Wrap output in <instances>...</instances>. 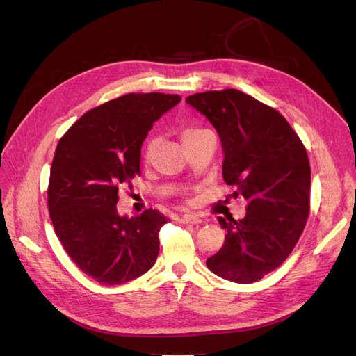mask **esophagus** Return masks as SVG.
<instances>
[{"label": "esophagus", "mask_w": 356, "mask_h": 356, "mask_svg": "<svg viewBox=\"0 0 356 356\" xmlns=\"http://www.w3.org/2000/svg\"><path fill=\"white\" fill-rule=\"evenodd\" d=\"M181 222L182 224H200L202 218L199 217V215H195V213H186L181 217Z\"/></svg>", "instance_id": "34e87169"}]
</instances>
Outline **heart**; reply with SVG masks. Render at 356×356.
Masks as SVG:
<instances>
[{
    "label": "heart",
    "instance_id": "obj_1",
    "mask_svg": "<svg viewBox=\"0 0 356 356\" xmlns=\"http://www.w3.org/2000/svg\"><path fill=\"white\" fill-rule=\"evenodd\" d=\"M208 132H209V131H207V129L188 126V127H184V129H182V131H181V139H182V143H188V141H191V139L199 138V136H202V135H204V134H208ZM156 145H157V138H156L154 135L148 136L145 144H144V157H145V159H148L149 156L153 154Z\"/></svg>",
    "mask_w": 356,
    "mask_h": 356
}]
</instances>
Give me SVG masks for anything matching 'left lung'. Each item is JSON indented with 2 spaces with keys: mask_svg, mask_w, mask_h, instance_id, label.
I'll return each instance as SVG.
<instances>
[{
  "mask_svg": "<svg viewBox=\"0 0 356 356\" xmlns=\"http://www.w3.org/2000/svg\"><path fill=\"white\" fill-rule=\"evenodd\" d=\"M186 102L215 127L224 152L222 178L248 202L242 220L218 217L227 234L207 266L232 282L260 281L286 260L305 230L306 148L281 114L241 90L195 93Z\"/></svg>",
  "mask_w": 356,
  "mask_h": 356,
  "instance_id": "obj_1",
  "label": "left lung"
}]
</instances>
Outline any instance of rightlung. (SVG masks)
Returning a JSON list of instances; mask_svg holds the SVG:
<instances>
[{
  "mask_svg": "<svg viewBox=\"0 0 356 356\" xmlns=\"http://www.w3.org/2000/svg\"><path fill=\"white\" fill-rule=\"evenodd\" d=\"M179 95L127 93L81 115L56 147L47 190L53 227L71 260L96 282L124 284L148 272L169 218L117 212L118 187L141 175V147Z\"/></svg>",
  "mask_w": 356,
  "mask_h": 356,
  "instance_id": "right-lung-1",
  "label": "right lung"
}]
</instances>
